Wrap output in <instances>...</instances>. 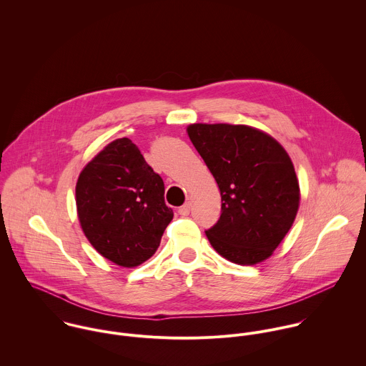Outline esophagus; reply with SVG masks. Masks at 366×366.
I'll return each instance as SVG.
<instances>
[{"label":"esophagus","mask_w":366,"mask_h":366,"mask_svg":"<svg viewBox=\"0 0 366 366\" xmlns=\"http://www.w3.org/2000/svg\"><path fill=\"white\" fill-rule=\"evenodd\" d=\"M190 209H192V204H190V203H186V204H183V206L179 209V214L183 215V217H186V215L190 214Z\"/></svg>","instance_id":"34e87169"}]
</instances>
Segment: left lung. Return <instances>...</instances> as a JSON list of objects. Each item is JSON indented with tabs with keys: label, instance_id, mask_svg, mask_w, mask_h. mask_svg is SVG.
<instances>
[{
	"label": "left lung",
	"instance_id": "left-lung-1",
	"mask_svg": "<svg viewBox=\"0 0 366 366\" xmlns=\"http://www.w3.org/2000/svg\"><path fill=\"white\" fill-rule=\"evenodd\" d=\"M187 134L221 192V215L206 231L209 244L238 264L267 259L289 232L300 203L287 152L247 125L192 124Z\"/></svg>",
	"mask_w": 366,
	"mask_h": 366
}]
</instances>
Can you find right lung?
<instances>
[{
  "instance_id": "obj_1",
  "label": "right lung",
  "mask_w": 366,
  "mask_h": 366,
  "mask_svg": "<svg viewBox=\"0 0 366 366\" xmlns=\"http://www.w3.org/2000/svg\"><path fill=\"white\" fill-rule=\"evenodd\" d=\"M76 204L90 244L124 267L148 261L173 218L162 177L128 138L108 144L81 170Z\"/></svg>"
}]
</instances>
